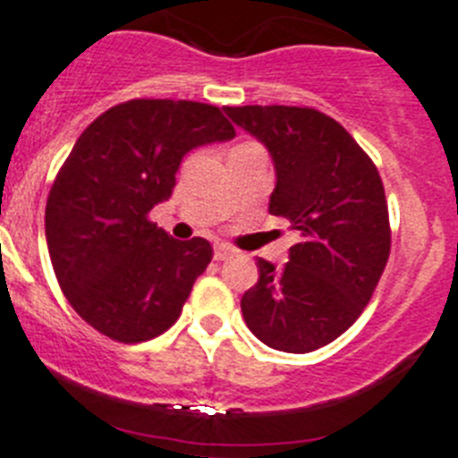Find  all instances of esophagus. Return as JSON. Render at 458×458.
Listing matches in <instances>:
<instances>
[{
  "label": "esophagus",
  "mask_w": 458,
  "mask_h": 458,
  "mask_svg": "<svg viewBox=\"0 0 458 458\" xmlns=\"http://www.w3.org/2000/svg\"><path fill=\"white\" fill-rule=\"evenodd\" d=\"M234 251L230 249L228 244H216L214 246V260H228V258H233Z\"/></svg>",
  "instance_id": "1"
}]
</instances>
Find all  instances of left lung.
<instances>
[{
  "instance_id": "left-lung-1",
  "label": "left lung",
  "mask_w": 458,
  "mask_h": 458,
  "mask_svg": "<svg viewBox=\"0 0 458 458\" xmlns=\"http://www.w3.org/2000/svg\"><path fill=\"white\" fill-rule=\"evenodd\" d=\"M225 114L265 145L276 173L269 214L300 233L281 269L258 258L260 278L242 297L246 327L284 352L323 348L360 318L387 265L380 174L339 122L313 108L244 106Z\"/></svg>"
}]
</instances>
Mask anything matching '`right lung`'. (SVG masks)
Returning <instances> with one entry per match:
<instances>
[{
    "label": "right lung",
    "instance_id": "obj_1",
    "mask_svg": "<svg viewBox=\"0 0 458 458\" xmlns=\"http://www.w3.org/2000/svg\"><path fill=\"white\" fill-rule=\"evenodd\" d=\"M233 138L218 108L170 98L119 103L82 131L47 196L46 240L85 323L122 344L173 327L212 244L174 240L147 214L173 196L191 149Z\"/></svg>",
    "mask_w": 458,
    "mask_h": 458
}]
</instances>
